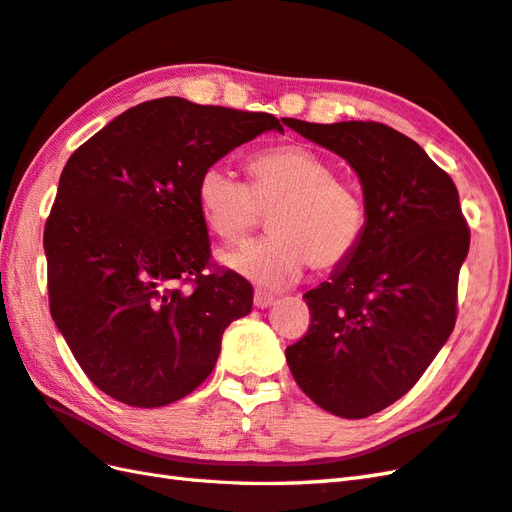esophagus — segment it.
Returning <instances> with one entry per match:
<instances>
[{
    "label": "esophagus",
    "instance_id": "esophagus-1",
    "mask_svg": "<svg viewBox=\"0 0 512 512\" xmlns=\"http://www.w3.org/2000/svg\"><path fill=\"white\" fill-rule=\"evenodd\" d=\"M273 302H276V297L265 293V291L256 289V293H254V306H256V308H269Z\"/></svg>",
    "mask_w": 512,
    "mask_h": 512
}]
</instances>
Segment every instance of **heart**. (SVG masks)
<instances>
[{"mask_svg":"<svg viewBox=\"0 0 512 512\" xmlns=\"http://www.w3.org/2000/svg\"><path fill=\"white\" fill-rule=\"evenodd\" d=\"M249 182L221 165L197 180V206L221 243H241L260 213H269L267 239L223 256V263L263 289L293 284L313 263L334 269L363 239L367 213L350 182L334 176V165L299 143L265 149L247 162Z\"/></svg>","mask_w":512,"mask_h":512,"instance_id":"obj_1","label":"heart"}]
</instances>
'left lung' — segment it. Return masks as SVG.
<instances>
[{
    "label": "left lung",
    "instance_id": "obj_1",
    "mask_svg": "<svg viewBox=\"0 0 512 512\" xmlns=\"http://www.w3.org/2000/svg\"><path fill=\"white\" fill-rule=\"evenodd\" d=\"M286 126L350 162L367 213L356 252L304 295L310 328L286 363L317 406L363 419L413 389L450 339L469 228L452 178L402 132L376 121Z\"/></svg>",
    "mask_w": 512,
    "mask_h": 512
}]
</instances>
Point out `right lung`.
I'll return each mask as SVG.
<instances>
[{
    "mask_svg": "<svg viewBox=\"0 0 512 512\" xmlns=\"http://www.w3.org/2000/svg\"><path fill=\"white\" fill-rule=\"evenodd\" d=\"M284 132L267 112L143 102L80 145L45 223L49 310L89 380L117 402L167 406L202 384L252 284L206 273L197 180L234 147Z\"/></svg>",
    "mask_w": 512,
    "mask_h": 512,
    "instance_id": "right-lung-1",
    "label": "right lung"
}]
</instances>
